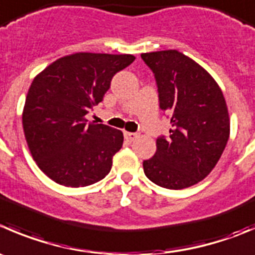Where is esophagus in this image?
Segmentation results:
<instances>
[{"label":"esophagus","mask_w":255,"mask_h":255,"mask_svg":"<svg viewBox=\"0 0 255 255\" xmlns=\"http://www.w3.org/2000/svg\"><path fill=\"white\" fill-rule=\"evenodd\" d=\"M125 138L127 140H129V142H132V140L137 139L138 134L137 133H132V132H125Z\"/></svg>","instance_id":"34e87169"}]
</instances>
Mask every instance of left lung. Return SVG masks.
I'll return each mask as SVG.
<instances>
[{"instance_id":"obj_1","label":"left lung","mask_w":255,"mask_h":255,"mask_svg":"<svg viewBox=\"0 0 255 255\" xmlns=\"http://www.w3.org/2000/svg\"><path fill=\"white\" fill-rule=\"evenodd\" d=\"M153 71L159 108L170 115L169 137L143 162L148 179L168 189L197 184L218 163L231 132L228 107L214 78L177 49L140 54Z\"/></svg>"}]
</instances>
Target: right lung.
Masks as SVG:
<instances>
[{"mask_svg":"<svg viewBox=\"0 0 255 255\" xmlns=\"http://www.w3.org/2000/svg\"><path fill=\"white\" fill-rule=\"evenodd\" d=\"M135 59L132 54L78 53L47 66L31 83L22 126L39 169L66 187H86L103 179L123 133L87 123L86 115L102 102L117 72Z\"/></svg>","mask_w":255,"mask_h":255,"instance_id":"right-lung-1","label":"right lung"}]
</instances>
